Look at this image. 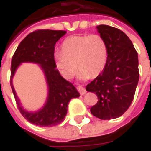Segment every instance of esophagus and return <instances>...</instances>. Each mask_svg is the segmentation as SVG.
Masks as SVG:
<instances>
[{
	"mask_svg": "<svg viewBox=\"0 0 151 151\" xmlns=\"http://www.w3.org/2000/svg\"><path fill=\"white\" fill-rule=\"evenodd\" d=\"M77 90L78 91V92L81 94L82 95H85L86 93V89L84 88V87H82V86H78L77 87Z\"/></svg>",
	"mask_w": 151,
	"mask_h": 151,
	"instance_id": "obj_1",
	"label": "esophagus"
}]
</instances>
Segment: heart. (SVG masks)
Returning <instances> with one entry per match:
<instances>
[{
	"label": "heart",
	"instance_id": "b5f03b06",
	"mask_svg": "<svg viewBox=\"0 0 151 151\" xmlns=\"http://www.w3.org/2000/svg\"><path fill=\"white\" fill-rule=\"evenodd\" d=\"M108 59L106 41L97 34L72 35L61 44V52L54 53L56 67L65 78H70L77 69L78 78H95L104 69Z\"/></svg>",
	"mask_w": 151,
	"mask_h": 151
}]
</instances>
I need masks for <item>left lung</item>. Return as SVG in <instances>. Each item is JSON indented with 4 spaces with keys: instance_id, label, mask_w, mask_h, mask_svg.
<instances>
[{
    "instance_id": "8db88e82",
    "label": "left lung",
    "mask_w": 151,
    "mask_h": 151,
    "mask_svg": "<svg viewBox=\"0 0 151 151\" xmlns=\"http://www.w3.org/2000/svg\"><path fill=\"white\" fill-rule=\"evenodd\" d=\"M96 28L108 44V59L104 71L86 90L98 97L97 104L91 108L92 115L111 120L122 116L133 101L139 80L138 56L122 31L107 25Z\"/></svg>"
}]
</instances>
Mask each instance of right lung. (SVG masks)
I'll use <instances>...</instances> for the list:
<instances>
[{
    "label": "right lung",
    "mask_w": 151,
    "mask_h": 151,
    "mask_svg": "<svg viewBox=\"0 0 151 151\" xmlns=\"http://www.w3.org/2000/svg\"><path fill=\"white\" fill-rule=\"evenodd\" d=\"M66 34L65 31L38 30L22 40L11 60L10 86L18 110L29 122L42 127H51L61 123L68 110L70 99L80 94L71 82L66 81L56 69L54 60L55 44ZM31 62L40 65L46 78L49 93L45 104L37 112L26 111L22 108L12 86V78L21 63Z\"/></svg>",
    "instance_id": "add662e5"
}]
</instances>
